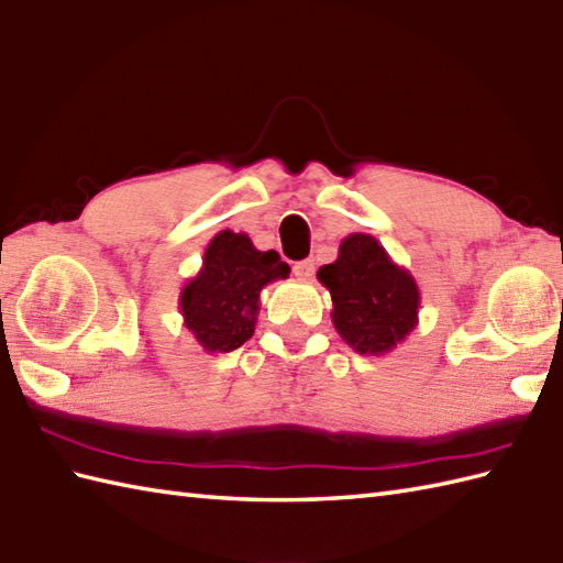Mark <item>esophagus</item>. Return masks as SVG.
<instances>
[{
    "mask_svg": "<svg viewBox=\"0 0 563 563\" xmlns=\"http://www.w3.org/2000/svg\"><path fill=\"white\" fill-rule=\"evenodd\" d=\"M292 273L297 275V278L300 280H309L314 275V261H297L295 266H292Z\"/></svg>",
    "mask_w": 563,
    "mask_h": 563,
    "instance_id": "obj_1",
    "label": "esophagus"
}]
</instances>
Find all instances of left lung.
Wrapping results in <instances>:
<instances>
[{"mask_svg": "<svg viewBox=\"0 0 563 563\" xmlns=\"http://www.w3.org/2000/svg\"><path fill=\"white\" fill-rule=\"evenodd\" d=\"M317 278L331 292L333 329L355 353H391L418 324L421 292L413 275L375 236H345L339 258L321 266Z\"/></svg>", "mask_w": 563, "mask_h": 563, "instance_id": "8db88e82", "label": "left lung"}]
</instances>
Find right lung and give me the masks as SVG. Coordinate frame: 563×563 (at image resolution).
<instances>
[{
	"instance_id": "obj_1",
	"label": "right lung",
	"mask_w": 563,
	"mask_h": 563,
	"mask_svg": "<svg viewBox=\"0 0 563 563\" xmlns=\"http://www.w3.org/2000/svg\"><path fill=\"white\" fill-rule=\"evenodd\" d=\"M288 275L290 266L275 251H258L249 234L222 230L178 297L184 327L206 353L236 351L254 336L261 290Z\"/></svg>"
}]
</instances>
